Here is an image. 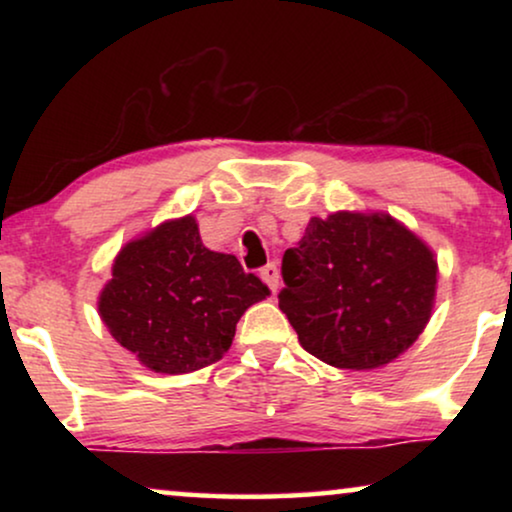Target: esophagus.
Instances as JSON below:
<instances>
[{
    "label": "esophagus",
    "mask_w": 512,
    "mask_h": 512,
    "mask_svg": "<svg viewBox=\"0 0 512 512\" xmlns=\"http://www.w3.org/2000/svg\"><path fill=\"white\" fill-rule=\"evenodd\" d=\"M261 279L270 286L272 291H277L279 289V268H277V263H268V265H265V268H261Z\"/></svg>",
    "instance_id": "esophagus-1"
}]
</instances>
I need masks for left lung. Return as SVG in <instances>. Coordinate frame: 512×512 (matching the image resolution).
Segmentation results:
<instances>
[{
	"label": "left lung",
	"instance_id": "1",
	"mask_svg": "<svg viewBox=\"0 0 512 512\" xmlns=\"http://www.w3.org/2000/svg\"><path fill=\"white\" fill-rule=\"evenodd\" d=\"M279 310L305 352L328 366L373 370L401 356L429 324L438 263L389 214L314 219L282 258Z\"/></svg>",
	"mask_w": 512,
	"mask_h": 512
}]
</instances>
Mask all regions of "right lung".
Instances as JSON below:
<instances>
[{"label": "right lung", "mask_w": 512, "mask_h": 512, "mask_svg": "<svg viewBox=\"0 0 512 512\" xmlns=\"http://www.w3.org/2000/svg\"><path fill=\"white\" fill-rule=\"evenodd\" d=\"M270 296L233 254L209 251L193 216L160 223L118 251L100 317L149 370L193 373L219 361L247 307Z\"/></svg>", "instance_id": "1"}]
</instances>
